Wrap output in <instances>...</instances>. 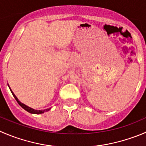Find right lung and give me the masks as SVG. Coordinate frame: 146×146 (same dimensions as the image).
I'll use <instances>...</instances> for the list:
<instances>
[{"label": "right lung", "instance_id": "obj_1", "mask_svg": "<svg viewBox=\"0 0 146 146\" xmlns=\"http://www.w3.org/2000/svg\"><path fill=\"white\" fill-rule=\"evenodd\" d=\"M10 90H11V88H10ZM11 93H12L13 96H14V98H15V100H16V101L18 102V104H19L20 106H21V107H22L24 109V110H25V111H28V112L31 113H33V114H40V113H43L46 112V111H48L49 110H50V108H48V109H46V110H41V111H38V110H34V109H33V108H31L28 107V106H25V105L23 104V103H21V102H20L19 100H18V98H17L16 96H15V95H14V93H13L12 90H11Z\"/></svg>", "mask_w": 146, "mask_h": 146}]
</instances>
